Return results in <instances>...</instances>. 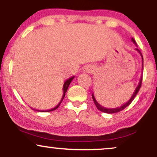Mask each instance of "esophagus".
<instances>
[{"label":"esophagus","mask_w":157,"mask_h":157,"mask_svg":"<svg viewBox=\"0 0 157 157\" xmlns=\"http://www.w3.org/2000/svg\"><path fill=\"white\" fill-rule=\"evenodd\" d=\"M86 71H92V70L89 69V68H87V69H86Z\"/></svg>","instance_id":"obj_1"}]
</instances>
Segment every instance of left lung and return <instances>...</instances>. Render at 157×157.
<instances>
[{
  "label": "left lung",
  "instance_id": "obj_1",
  "mask_svg": "<svg viewBox=\"0 0 157 157\" xmlns=\"http://www.w3.org/2000/svg\"><path fill=\"white\" fill-rule=\"evenodd\" d=\"M131 41H132V42L134 43V44H136V41H135V40H134V38H133V37H132V38H131ZM136 50L139 52V53L140 54V55H141V57H142V70H143V57H142V55L141 52H140V50L138 49V48H136ZM142 75H141V77H140V82H139V83H138V86H136V89L134 90V92L133 93L132 96L131 97L130 100H129L128 101V102H126L125 103H124L123 105H122L121 106H120V107L114 108V109H107V108H104V107H102V106L101 105H100V104H99L98 102H97L96 99H95L94 96V94H92V99H93L94 102V104H95V105H96V106H97V109L100 110V111H102V112L107 113H117V112H119V111H122V110H123V109H125L126 107H128V106L129 105H130V104L131 103V102H132L133 100H134V97H136V94H137V93H138L139 90H140V87H141V85H142Z\"/></svg>",
  "mask_w": 157,
  "mask_h": 157
}]
</instances>
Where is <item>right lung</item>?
<instances>
[{
  "mask_svg": "<svg viewBox=\"0 0 157 157\" xmlns=\"http://www.w3.org/2000/svg\"><path fill=\"white\" fill-rule=\"evenodd\" d=\"M74 78H75V76L70 77V78H68V80H66V81H65V82H64V84H63V97H62V98H61L60 102H59V103L57 104V105H56L55 107L52 108V109H47V110H36V109H35V111H40V112H48V111H55V110L57 109V108H58L59 106H60V103H61V102H62V101H63V100L65 95H66V91H67V89H68V86H69L70 83H71V81H72V80H73ZM33 110H35V109H33Z\"/></svg>",
  "mask_w": 157,
  "mask_h": 157,
  "instance_id": "obj_1",
  "label": "right lung"
}]
</instances>
